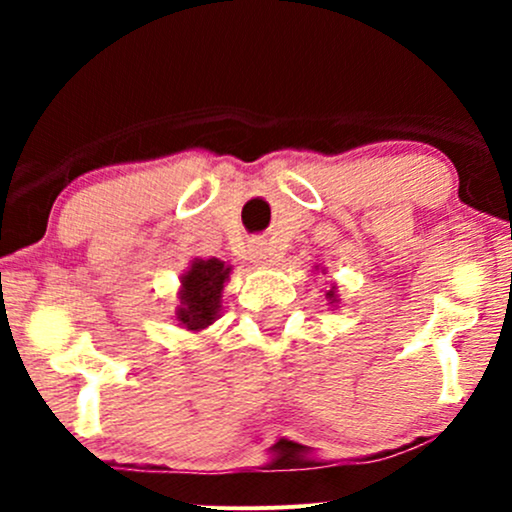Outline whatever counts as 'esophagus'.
<instances>
[{"mask_svg":"<svg viewBox=\"0 0 512 512\" xmlns=\"http://www.w3.org/2000/svg\"><path fill=\"white\" fill-rule=\"evenodd\" d=\"M250 260L255 264H274L276 262V250L267 240H255L250 245Z\"/></svg>","mask_w":512,"mask_h":512,"instance_id":"obj_1","label":"esophagus"}]
</instances>
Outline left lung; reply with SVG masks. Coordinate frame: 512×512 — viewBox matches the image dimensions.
Returning <instances> with one entry per match:
<instances>
[{
  "label": "left lung",
  "mask_w": 512,
  "mask_h": 512,
  "mask_svg": "<svg viewBox=\"0 0 512 512\" xmlns=\"http://www.w3.org/2000/svg\"><path fill=\"white\" fill-rule=\"evenodd\" d=\"M315 272H322L325 274V267H320V264H315ZM325 298L330 301V305H337L339 303V293H337V284L330 286V291L325 293Z\"/></svg>",
  "instance_id": "1"
}]
</instances>
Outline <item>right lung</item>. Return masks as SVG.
Here are the masks:
<instances>
[{
  "label": "right lung",
  "instance_id": "1",
  "mask_svg": "<svg viewBox=\"0 0 512 512\" xmlns=\"http://www.w3.org/2000/svg\"><path fill=\"white\" fill-rule=\"evenodd\" d=\"M233 267L219 257H195L185 274H180L178 289V308H175V320L178 327L187 332H202L214 325L221 315V296L228 276Z\"/></svg>",
  "mask_w": 512,
  "mask_h": 512
}]
</instances>
